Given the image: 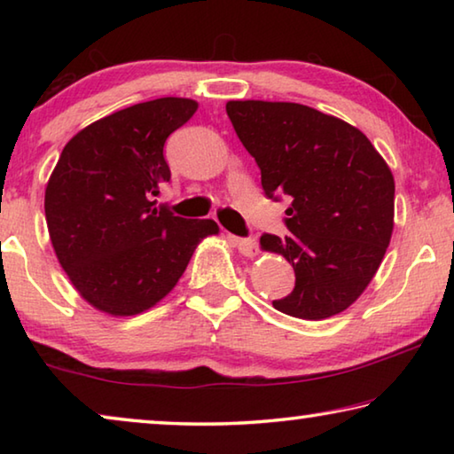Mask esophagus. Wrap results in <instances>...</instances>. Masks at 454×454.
I'll return each instance as SVG.
<instances>
[{"label":"esophagus","mask_w":454,"mask_h":454,"mask_svg":"<svg viewBox=\"0 0 454 454\" xmlns=\"http://www.w3.org/2000/svg\"><path fill=\"white\" fill-rule=\"evenodd\" d=\"M234 240V244H236V248L242 252L244 256H256V252H258V242H256V238H232Z\"/></svg>","instance_id":"obj_1"}]
</instances>
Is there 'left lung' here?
Masks as SVG:
<instances>
[{
    "mask_svg": "<svg viewBox=\"0 0 454 454\" xmlns=\"http://www.w3.org/2000/svg\"><path fill=\"white\" fill-rule=\"evenodd\" d=\"M238 137L256 160L264 194L286 196L290 236L260 246L288 260L296 284L272 306L325 320L347 310L379 270L395 226V178L358 128L292 102L226 104Z\"/></svg>",
    "mask_w": 454,
    "mask_h": 454,
    "instance_id": "8db88e82",
    "label": "left lung"
}]
</instances>
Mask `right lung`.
Returning a JSON list of instances; mask_svg holds the SVG:
<instances>
[{
    "label": "right lung",
    "mask_w": 454,
    "mask_h": 454,
    "mask_svg": "<svg viewBox=\"0 0 454 454\" xmlns=\"http://www.w3.org/2000/svg\"><path fill=\"white\" fill-rule=\"evenodd\" d=\"M198 110L160 98L94 121L61 150L45 188L51 246L74 288L94 309L134 317L152 309L186 270L214 220L156 208L170 182L164 144Z\"/></svg>",
    "instance_id": "1"
}]
</instances>
